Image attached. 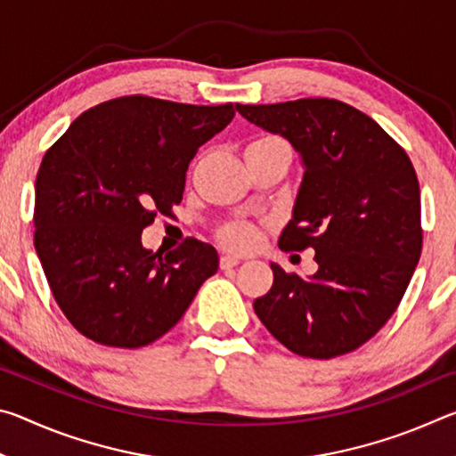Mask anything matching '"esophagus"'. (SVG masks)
I'll use <instances>...</instances> for the list:
<instances>
[{
	"label": "esophagus",
	"mask_w": 456,
	"mask_h": 456,
	"mask_svg": "<svg viewBox=\"0 0 456 456\" xmlns=\"http://www.w3.org/2000/svg\"><path fill=\"white\" fill-rule=\"evenodd\" d=\"M237 264H239V257L229 256V253H225V256H221V259H219L221 269H231V267H235Z\"/></svg>",
	"instance_id": "34e87169"
}]
</instances>
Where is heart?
<instances>
[{"label":"heart","instance_id":"1","mask_svg":"<svg viewBox=\"0 0 456 456\" xmlns=\"http://www.w3.org/2000/svg\"><path fill=\"white\" fill-rule=\"evenodd\" d=\"M272 146H288V144L277 136H261V138H256L253 142H249L247 149H272ZM221 241L227 247H231V249L245 251L256 245L257 235H256V229L251 225L237 221V223H229V225L221 229Z\"/></svg>","mask_w":456,"mask_h":456}]
</instances>
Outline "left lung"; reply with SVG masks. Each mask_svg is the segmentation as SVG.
<instances>
[{
	"instance_id": "left-lung-1",
	"label": "left lung",
	"mask_w": 456,
	"mask_h": 456,
	"mask_svg": "<svg viewBox=\"0 0 456 456\" xmlns=\"http://www.w3.org/2000/svg\"><path fill=\"white\" fill-rule=\"evenodd\" d=\"M237 110L302 154L304 181L280 247H310L318 264L307 280L272 264V289L253 310L297 356L354 352L396 312L420 259V187L411 159L378 122L334 98Z\"/></svg>"
}]
</instances>
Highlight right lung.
Listing matches in <instances>:
<instances>
[{"mask_svg":"<svg viewBox=\"0 0 456 456\" xmlns=\"http://www.w3.org/2000/svg\"><path fill=\"white\" fill-rule=\"evenodd\" d=\"M235 117L233 104L195 106L144 94L82 112L45 151L36 176L34 247L53 299L82 336L142 348L165 336L219 267L195 237L168 253L141 233L173 215L199 146Z\"/></svg>","mask_w":456,"mask_h":456,"instance_id":"obj_1","label":"right lung"}]
</instances>
